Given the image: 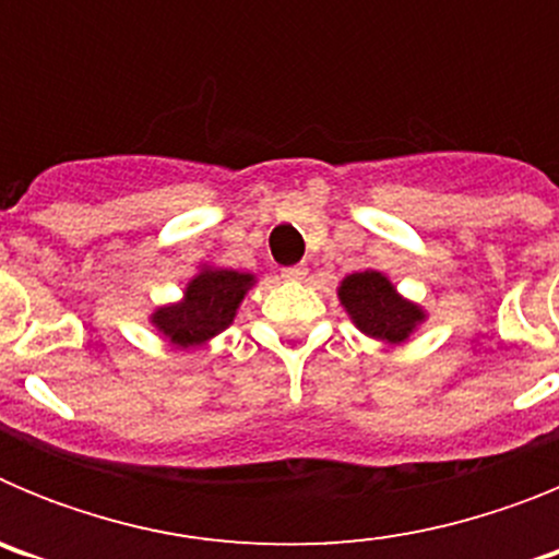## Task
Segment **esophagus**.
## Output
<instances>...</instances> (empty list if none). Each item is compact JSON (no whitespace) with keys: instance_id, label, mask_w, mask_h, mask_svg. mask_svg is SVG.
<instances>
[{"instance_id":"esophagus-1","label":"esophagus","mask_w":559,"mask_h":559,"mask_svg":"<svg viewBox=\"0 0 559 559\" xmlns=\"http://www.w3.org/2000/svg\"><path fill=\"white\" fill-rule=\"evenodd\" d=\"M283 276L290 280V283H299V280L308 276V269H305V265H290V269H283Z\"/></svg>"}]
</instances>
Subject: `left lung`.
Returning <instances> with one entry per match:
<instances>
[{
    "label": "left lung",
    "instance_id": "obj_1",
    "mask_svg": "<svg viewBox=\"0 0 559 559\" xmlns=\"http://www.w3.org/2000/svg\"><path fill=\"white\" fill-rule=\"evenodd\" d=\"M338 299L360 333L386 344H403L417 324L426 322L423 308L403 299L389 283V276L372 269L344 276Z\"/></svg>",
    "mask_w": 559,
    "mask_h": 559
}]
</instances>
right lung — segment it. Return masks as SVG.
<instances>
[{"instance_id": "right-lung-1", "label": "right lung", "mask_w": 559, "mask_h": 559, "mask_svg": "<svg viewBox=\"0 0 559 559\" xmlns=\"http://www.w3.org/2000/svg\"><path fill=\"white\" fill-rule=\"evenodd\" d=\"M254 285V274H240L229 269H201L187 283L185 299L159 308L151 316L173 347H201L212 335L224 333L243 302L246 290Z\"/></svg>"}]
</instances>
